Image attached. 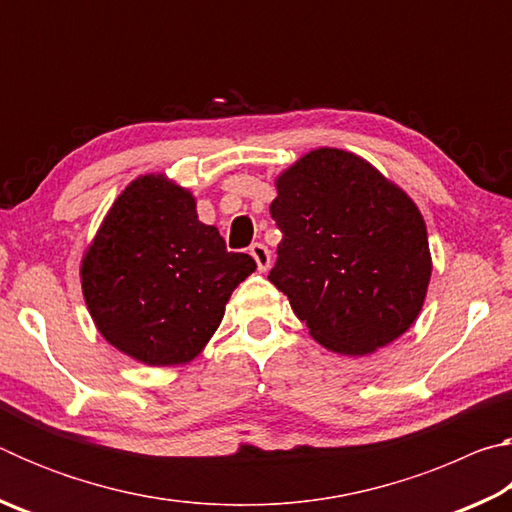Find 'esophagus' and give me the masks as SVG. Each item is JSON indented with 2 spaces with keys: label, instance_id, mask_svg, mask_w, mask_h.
Listing matches in <instances>:
<instances>
[{
  "label": "esophagus",
  "instance_id": "esophagus-1",
  "mask_svg": "<svg viewBox=\"0 0 512 512\" xmlns=\"http://www.w3.org/2000/svg\"><path fill=\"white\" fill-rule=\"evenodd\" d=\"M250 255L257 262V268L262 273H266L268 268H271V253H268V248L264 244H253L250 246Z\"/></svg>",
  "mask_w": 512,
  "mask_h": 512
}]
</instances>
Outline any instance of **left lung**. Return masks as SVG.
<instances>
[{"instance_id":"obj_1","label":"left lung","mask_w":512,"mask_h":512,"mask_svg":"<svg viewBox=\"0 0 512 512\" xmlns=\"http://www.w3.org/2000/svg\"><path fill=\"white\" fill-rule=\"evenodd\" d=\"M268 273L323 348L366 357L418 320L431 250L418 205L361 155L320 146L275 178Z\"/></svg>"}]
</instances>
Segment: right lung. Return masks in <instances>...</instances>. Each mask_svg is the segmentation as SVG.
Instances as JSON below:
<instances>
[{
    "instance_id": "right-lung-1",
    "label": "right lung",
    "mask_w": 512,
    "mask_h": 512,
    "mask_svg": "<svg viewBox=\"0 0 512 512\" xmlns=\"http://www.w3.org/2000/svg\"><path fill=\"white\" fill-rule=\"evenodd\" d=\"M257 268L228 253L216 225L198 221L196 196L167 173L124 187L81 257L94 327L144 366H185L219 329L232 291Z\"/></svg>"
}]
</instances>
